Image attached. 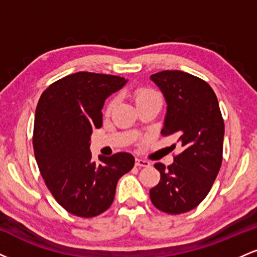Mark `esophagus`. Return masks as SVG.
<instances>
[{
  "label": "esophagus",
  "instance_id": "34e87169",
  "mask_svg": "<svg viewBox=\"0 0 257 257\" xmlns=\"http://www.w3.org/2000/svg\"><path fill=\"white\" fill-rule=\"evenodd\" d=\"M135 166L137 167H150L151 163L149 161H145V159H141V158H137L135 159Z\"/></svg>",
  "mask_w": 257,
  "mask_h": 257
}]
</instances>
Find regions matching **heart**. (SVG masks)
Segmentation results:
<instances>
[{
  "label": "heart",
  "mask_w": 257,
  "mask_h": 257,
  "mask_svg": "<svg viewBox=\"0 0 257 257\" xmlns=\"http://www.w3.org/2000/svg\"><path fill=\"white\" fill-rule=\"evenodd\" d=\"M153 98H159V95L157 93H156L155 90L150 89V88H138V89H135L134 91V100L137 104L141 101H145V100H149V99H153ZM116 98L111 99L110 101H108L107 106H106V111H111L112 108H113L114 104H116Z\"/></svg>",
  "instance_id": "b5f03b06"
}]
</instances>
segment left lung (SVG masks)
Masks as SVG:
<instances>
[{"label": "left lung", "mask_w": 257, "mask_h": 257, "mask_svg": "<svg viewBox=\"0 0 257 257\" xmlns=\"http://www.w3.org/2000/svg\"><path fill=\"white\" fill-rule=\"evenodd\" d=\"M167 101L162 135H175L182 151L174 163H156L161 181L150 190L156 208L167 214L192 210L210 191L222 163L225 123L213 88L196 76L166 70L151 76Z\"/></svg>", "instance_id": "1"}]
</instances>
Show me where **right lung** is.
<instances>
[{
    "instance_id": "right-lung-1",
    "label": "right lung",
    "mask_w": 257,
    "mask_h": 257,
    "mask_svg": "<svg viewBox=\"0 0 257 257\" xmlns=\"http://www.w3.org/2000/svg\"><path fill=\"white\" fill-rule=\"evenodd\" d=\"M126 79L76 72L52 83L35 113V158L47 187L66 211L94 217L110 208L117 181L134 167L131 153L91 161L90 135L102 125V106Z\"/></svg>"
}]
</instances>
